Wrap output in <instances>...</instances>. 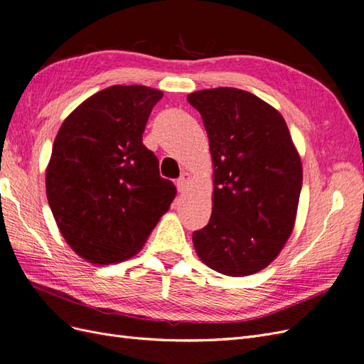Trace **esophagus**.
Wrapping results in <instances>:
<instances>
[{
    "label": "esophagus",
    "mask_w": 364,
    "mask_h": 364,
    "mask_svg": "<svg viewBox=\"0 0 364 364\" xmlns=\"http://www.w3.org/2000/svg\"><path fill=\"white\" fill-rule=\"evenodd\" d=\"M191 181H192V175L189 173V172H184L181 177L178 178V181H177V186H178V189L181 191V192H184L187 187H189V184H191Z\"/></svg>",
    "instance_id": "34e87169"
}]
</instances>
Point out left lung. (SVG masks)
<instances>
[{
    "instance_id": "1",
    "label": "left lung",
    "mask_w": 364,
    "mask_h": 364,
    "mask_svg": "<svg viewBox=\"0 0 364 364\" xmlns=\"http://www.w3.org/2000/svg\"><path fill=\"white\" fill-rule=\"evenodd\" d=\"M201 113L213 165L212 216L192 240L203 263L228 277L271 264L295 227L302 163L271 104L234 87L187 95Z\"/></svg>"
}]
</instances>
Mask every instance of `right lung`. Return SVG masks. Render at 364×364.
Wrapping results in <instances>:
<instances>
[{
  "mask_svg": "<svg viewBox=\"0 0 364 364\" xmlns=\"http://www.w3.org/2000/svg\"><path fill=\"white\" fill-rule=\"evenodd\" d=\"M161 97L148 86L105 87L58 128L45 171L46 198L63 239L89 263L136 255L177 193L142 144Z\"/></svg>",
  "mask_w": 364,
  "mask_h": 364,
  "instance_id": "1",
  "label": "right lung"
}]
</instances>
